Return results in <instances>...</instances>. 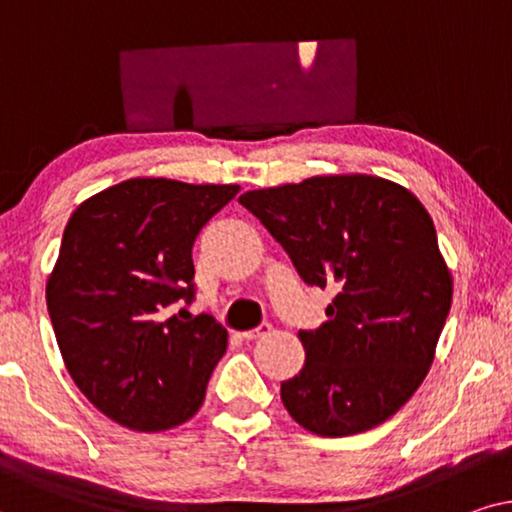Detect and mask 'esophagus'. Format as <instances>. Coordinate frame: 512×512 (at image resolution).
I'll return each instance as SVG.
<instances>
[{
    "label": "esophagus",
    "instance_id": "esophagus-1",
    "mask_svg": "<svg viewBox=\"0 0 512 512\" xmlns=\"http://www.w3.org/2000/svg\"><path fill=\"white\" fill-rule=\"evenodd\" d=\"M271 330V325L269 323H262V325H257V327H252V330H245V332H241V337L243 339H257V337H264L267 335V332Z\"/></svg>",
    "mask_w": 512,
    "mask_h": 512
}]
</instances>
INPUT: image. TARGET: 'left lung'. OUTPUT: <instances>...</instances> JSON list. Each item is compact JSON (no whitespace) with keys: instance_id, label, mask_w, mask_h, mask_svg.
I'll return each mask as SVG.
<instances>
[{"instance_id":"1","label":"left lung","mask_w":512,"mask_h":512,"mask_svg":"<svg viewBox=\"0 0 512 512\" xmlns=\"http://www.w3.org/2000/svg\"><path fill=\"white\" fill-rule=\"evenodd\" d=\"M238 201L304 283L337 290L325 323L299 330L306 363L281 384L285 410L323 438L384 424L426 379L452 306L431 215L374 175H318Z\"/></svg>"}]
</instances>
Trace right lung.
I'll list each match as a JSON object with an SVG mask.
<instances>
[{
	"instance_id": "1",
	"label": "right lung",
	"mask_w": 512,
	"mask_h": 512,
	"mask_svg": "<svg viewBox=\"0 0 512 512\" xmlns=\"http://www.w3.org/2000/svg\"><path fill=\"white\" fill-rule=\"evenodd\" d=\"M238 185L133 177L67 222L46 306L65 367L98 410L131 431H168L206 398L227 330L170 306L194 299L192 248Z\"/></svg>"
}]
</instances>
